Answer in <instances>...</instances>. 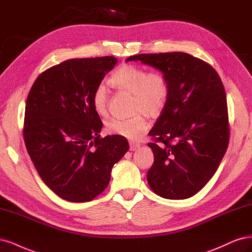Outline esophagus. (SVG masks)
I'll list each match as a JSON object with an SVG mask.
<instances>
[{"label": "esophagus", "mask_w": 252, "mask_h": 252, "mask_svg": "<svg viewBox=\"0 0 252 252\" xmlns=\"http://www.w3.org/2000/svg\"><path fill=\"white\" fill-rule=\"evenodd\" d=\"M140 148V143H137L134 141L129 142V151H136Z\"/></svg>", "instance_id": "esophagus-1"}]
</instances>
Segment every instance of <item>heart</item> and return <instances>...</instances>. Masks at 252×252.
<instances>
[{"label": "heart", "mask_w": 252, "mask_h": 252, "mask_svg": "<svg viewBox=\"0 0 252 252\" xmlns=\"http://www.w3.org/2000/svg\"><path fill=\"white\" fill-rule=\"evenodd\" d=\"M111 84L119 90L133 94L132 110L143 112L149 116H157L164 109L168 86L159 72L147 73L143 68L134 64H123L110 78ZM108 92L103 85H98L92 94L94 110L102 115L107 111ZM148 128V123L140 113L131 118H112L107 123V131L131 140L140 139Z\"/></svg>", "instance_id": "obj_1"}]
</instances>
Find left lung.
I'll list each match as a JSON object with an SVG mask.
<instances>
[{"label":"left lung","mask_w":252,"mask_h":252,"mask_svg":"<svg viewBox=\"0 0 252 252\" xmlns=\"http://www.w3.org/2000/svg\"><path fill=\"white\" fill-rule=\"evenodd\" d=\"M129 61L157 69L168 86L165 107L149 133L163 143H149L155 158L147 176L150 188L162 198L188 199L212 179L228 147L222 80L189 53L138 54Z\"/></svg>","instance_id":"left-lung-1"}]
</instances>
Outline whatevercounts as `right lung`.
<instances>
[{
	"instance_id": "1",
	"label": "right lung",
	"mask_w": 252,
	"mask_h": 252,
	"mask_svg": "<svg viewBox=\"0 0 252 252\" xmlns=\"http://www.w3.org/2000/svg\"><path fill=\"white\" fill-rule=\"evenodd\" d=\"M116 63L113 56L68 60L43 72L28 94L27 152L45 184L66 201L98 196L128 150L123 136L100 138L102 123L92 104L95 88Z\"/></svg>"
}]
</instances>
